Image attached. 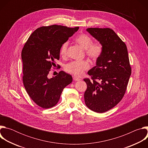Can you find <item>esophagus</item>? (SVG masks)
Listing matches in <instances>:
<instances>
[{
  "label": "esophagus",
  "mask_w": 148,
  "mask_h": 148,
  "mask_svg": "<svg viewBox=\"0 0 148 148\" xmlns=\"http://www.w3.org/2000/svg\"><path fill=\"white\" fill-rule=\"evenodd\" d=\"M73 80H74V81H78L81 80V79H80V78H78V77H73Z\"/></svg>",
  "instance_id": "1"
}]
</instances>
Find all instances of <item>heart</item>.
Returning <instances> with one entry per match:
<instances>
[{"mask_svg": "<svg viewBox=\"0 0 148 148\" xmlns=\"http://www.w3.org/2000/svg\"><path fill=\"white\" fill-rule=\"evenodd\" d=\"M75 41L82 49L86 50L87 56L94 60L98 59L102 54L103 46L101 43L99 42L92 43V38L88 35L80 34L75 38ZM68 46V42H65L60 48V55L63 57H66L67 55ZM89 67V63L86 60L73 61L66 65L65 70L71 74L80 76Z\"/></svg>", "mask_w": 148, "mask_h": 148, "instance_id": "1", "label": "heart"}]
</instances>
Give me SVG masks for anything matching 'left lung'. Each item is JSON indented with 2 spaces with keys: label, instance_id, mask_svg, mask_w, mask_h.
<instances>
[{
  "label": "left lung",
  "instance_id": "obj_1",
  "mask_svg": "<svg viewBox=\"0 0 148 148\" xmlns=\"http://www.w3.org/2000/svg\"><path fill=\"white\" fill-rule=\"evenodd\" d=\"M87 32L101 43L103 51L96 66L88 72L92 81L84 79L87 85L84 100L89 109L103 113L114 108L125 93L131 74L128 50L110 28H88Z\"/></svg>",
  "mask_w": 148,
  "mask_h": 148
}]
</instances>
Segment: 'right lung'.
Masks as SVG:
<instances>
[{"mask_svg":"<svg viewBox=\"0 0 148 148\" xmlns=\"http://www.w3.org/2000/svg\"><path fill=\"white\" fill-rule=\"evenodd\" d=\"M78 29L60 25L41 27L30 35L23 47L24 86L32 99L41 108L56 105L63 89L73 81L72 76L63 71L51 78L48 74L60 58L61 46Z\"/></svg>","mask_w":148,"mask_h":148,"instance_id":"obj_1","label":"right lung"}]
</instances>
